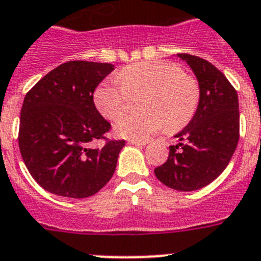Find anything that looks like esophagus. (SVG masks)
<instances>
[{"mask_svg":"<svg viewBox=\"0 0 261 261\" xmlns=\"http://www.w3.org/2000/svg\"><path fill=\"white\" fill-rule=\"evenodd\" d=\"M128 143L133 144V146L143 147V146H146L147 142H146V140H135V139H130V140H128Z\"/></svg>","mask_w":261,"mask_h":261,"instance_id":"esophagus-1","label":"esophagus"}]
</instances>
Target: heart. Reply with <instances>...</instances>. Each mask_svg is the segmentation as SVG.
I'll use <instances>...</instances> for the list:
<instances>
[{
  "label": "heart",
  "mask_w": 261,
  "mask_h": 261,
  "mask_svg": "<svg viewBox=\"0 0 261 261\" xmlns=\"http://www.w3.org/2000/svg\"><path fill=\"white\" fill-rule=\"evenodd\" d=\"M143 92L140 106L146 110L122 117L114 124L119 137L143 140L167 124L178 128L190 121L198 105L196 80L176 63L160 60L134 63L115 79L102 81L94 92V103L103 117L117 119L128 108L131 96Z\"/></svg>",
  "instance_id": "1"
}]
</instances>
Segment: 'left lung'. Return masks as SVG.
<instances>
[{
	"label": "left lung",
	"mask_w": 261,
	"mask_h": 261,
	"mask_svg": "<svg viewBox=\"0 0 261 261\" xmlns=\"http://www.w3.org/2000/svg\"><path fill=\"white\" fill-rule=\"evenodd\" d=\"M177 56L196 74L198 105L189 123L174 135L180 143L169 147L168 160L155 168V174L172 189L192 192L214 181L234 155L239 140V101L234 87L212 63L189 54Z\"/></svg>",
	"instance_id": "1"
}]
</instances>
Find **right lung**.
I'll return each instance as SVG.
<instances>
[{"label":"right lung","mask_w":261,"mask_h":261,"mask_svg":"<svg viewBox=\"0 0 261 261\" xmlns=\"http://www.w3.org/2000/svg\"><path fill=\"white\" fill-rule=\"evenodd\" d=\"M114 71L109 63L74 60L40 79L23 99L18 143L34 180L52 194L85 198L113 177L124 140H106L110 123L93 101L97 85Z\"/></svg>","instance_id":"1"}]
</instances>
